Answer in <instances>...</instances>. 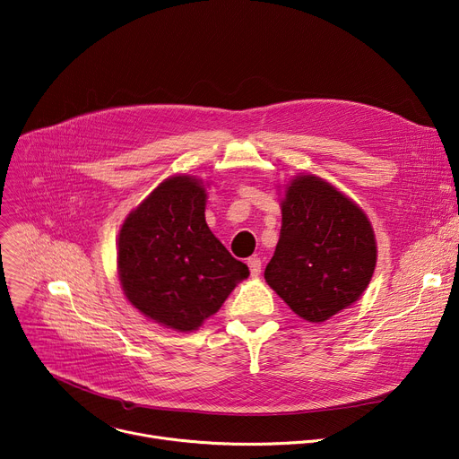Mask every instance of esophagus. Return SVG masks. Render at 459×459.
I'll return each mask as SVG.
<instances>
[{"label": "esophagus", "mask_w": 459, "mask_h": 459, "mask_svg": "<svg viewBox=\"0 0 459 459\" xmlns=\"http://www.w3.org/2000/svg\"><path fill=\"white\" fill-rule=\"evenodd\" d=\"M247 265H248V269H251V274L253 276H258L260 273H262V260L260 258H248V262H247Z\"/></svg>", "instance_id": "obj_1"}]
</instances>
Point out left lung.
<instances>
[{
    "label": "left lung",
    "instance_id": "left-lung-1",
    "mask_svg": "<svg viewBox=\"0 0 459 459\" xmlns=\"http://www.w3.org/2000/svg\"><path fill=\"white\" fill-rule=\"evenodd\" d=\"M281 230L265 281L307 322H325L368 287L377 243L362 208L313 174L297 176L281 197Z\"/></svg>",
    "mask_w": 459,
    "mask_h": 459
}]
</instances>
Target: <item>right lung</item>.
Instances as JSON below:
<instances>
[{"label":"right lung","instance_id":"right-lung-1","mask_svg":"<svg viewBox=\"0 0 459 459\" xmlns=\"http://www.w3.org/2000/svg\"><path fill=\"white\" fill-rule=\"evenodd\" d=\"M204 188L186 174L164 179L118 230L124 295L146 318L176 331L197 329L248 276L208 229Z\"/></svg>","mask_w":459,"mask_h":459}]
</instances>
